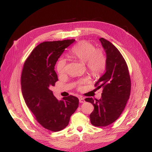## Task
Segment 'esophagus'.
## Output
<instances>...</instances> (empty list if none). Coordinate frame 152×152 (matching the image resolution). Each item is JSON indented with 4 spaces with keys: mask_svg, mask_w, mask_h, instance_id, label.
Returning a JSON list of instances; mask_svg holds the SVG:
<instances>
[{
    "mask_svg": "<svg viewBox=\"0 0 152 152\" xmlns=\"http://www.w3.org/2000/svg\"><path fill=\"white\" fill-rule=\"evenodd\" d=\"M79 102H80V103H83V102H85L84 99H83V97H79Z\"/></svg>",
    "mask_w": 152,
    "mask_h": 152,
    "instance_id": "34e87169",
    "label": "esophagus"
}]
</instances>
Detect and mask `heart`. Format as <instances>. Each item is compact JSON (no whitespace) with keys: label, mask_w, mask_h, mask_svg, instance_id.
<instances>
[{"label":"heart","mask_w":152,"mask_h":152,"mask_svg":"<svg viewBox=\"0 0 152 152\" xmlns=\"http://www.w3.org/2000/svg\"><path fill=\"white\" fill-rule=\"evenodd\" d=\"M70 55L72 57L85 62L88 71L94 77L100 76L104 70L106 66V58L103 50L100 48H95L92 43L88 41H80L72 49ZM67 62L61 58L57 62L56 69L59 75L66 72ZM87 80H81L78 83V88L82 89Z\"/></svg>","instance_id":"1"}]
</instances>
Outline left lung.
<instances>
[{
  "label": "left lung",
  "mask_w": 152,
  "mask_h": 152,
  "mask_svg": "<svg viewBox=\"0 0 152 152\" xmlns=\"http://www.w3.org/2000/svg\"><path fill=\"white\" fill-rule=\"evenodd\" d=\"M99 40L106 54V72L94 86L103 88L102 97L85 100L94 107L90 115L91 123L103 127L112 124L121 114L131 94V80L126 62L118 49L103 38Z\"/></svg>",
  "instance_id": "1"
}]
</instances>
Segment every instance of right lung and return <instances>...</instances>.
<instances>
[{"mask_svg":"<svg viewBox=\"0 0 152 152\" xmlns=\"http://www.w3.org/2000/svg\"><path fill=\"white\" fill-rule=\"evenodd\" d=\"M75 41L40 43L26 59L21 76V92L36 120L52 132L64 129L79 105V99L70 95L58 100L50 90L58 80L55 66L65 49Z\"/></svg>","mask_w":152,"mask_h":152,"instance_id":"obj_1","label":"right lung"}]
</instances>
